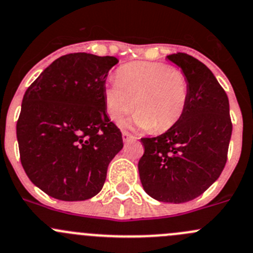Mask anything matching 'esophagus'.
I'll list each match as a JSON object with an SVG mask.
<instances>
[{
  "instance_id": "obj_1",
  "label": "esophagus",
  "mask_w": 253,
  "mask_h": 253,
  "mask_svg": "<svg viewBox=\"0 0 253 253\" xmlns=\"http://www.w3.org/2000/svg\"><path fill=\"white\" fill-rule=\"evenodd\" d=\"M122 138H124V142H128V141H133L134 136H132V134L128 133V132L124 131L122 132Z\"/></svg>"
}]
</instances>
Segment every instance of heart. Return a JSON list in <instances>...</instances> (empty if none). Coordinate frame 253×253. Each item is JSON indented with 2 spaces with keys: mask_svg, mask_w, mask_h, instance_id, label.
Wrapping results in <instances>:
<instances>
[{
  "mask_svg": "<svg viewBox=\"0 0 253 253\" xmlns=\"http://www.w3.org/2000/svg\"><path fill=\"white\" fill-rule=\"evenodd\" d=\"M189 82L176 68L157 61H133L120 67L116 80L104 89L106 114L119 121L134 107L128 125L163 133L175 126L185 114Z\"/></svg>",
  "mask_w": 253,
  "mask_h": 253,
  "instance_id": "obj_1",
  "label": "heart"
}]
</instances>
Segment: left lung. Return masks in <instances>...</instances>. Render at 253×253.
I'll return each mask as SVG.
<instances>
[{"mask_svg": "<svg viewBox=\"0 0 253 253\" xmlns=\"http://www.w3.org/2000/svg\"><path fill=\"white\" fill-rule=\"evenodd\" d=\"M167 58L189 82V101L180 121L152 138H141L138 162L144 192L163 203L190 202L216 180L227 161L232 124L227 95L211 70L185 53Z\"/></svg>", "mask_w": 253, "mask_h": 253, "instance_id": "obj_1", "label": "left lung"}]
</instances>
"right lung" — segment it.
<instances>
[{
    "label": "right lung",
    "mask_w": 253,
    "mask_h": 253,
    "mask_svg": "<svg viewBox=\"0 0 253 253\" xmlns=\"http://www.w3.org/2000/svg\"><path fill=\"white\" fill-rule=\"evenodd\" d=\"M117 63L115 56L67 54L27 89L17 121L21 163L49 197L80 202L104 186L107 167L124 147L104 104L107 74Z\"/></svg>",
    "instance_id": "1"
}]
</instances>
